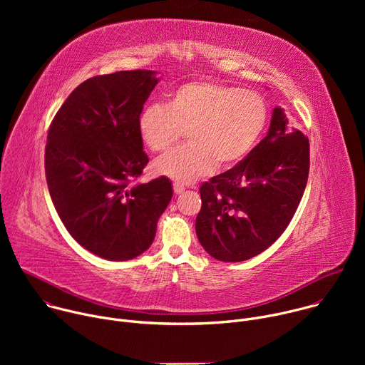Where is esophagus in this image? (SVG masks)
<instances>
[{
	"instance_id": "1",
	"label": "esophagus",
	"mask_w": 365,
	"mask_h": 365,
	"mask_svg": "<svg viewBox=\"0 0 365 365\" xmlns=\"http://www.w3.org/2000/svg\"><path fill=\"white\" fill-rule=\"evenodd\" d=\"M185 189H186V187H185V185H182V183H179V182H175V183H173V190H175L176 195L183 193Z\"/></svg>"
}]
</instances>
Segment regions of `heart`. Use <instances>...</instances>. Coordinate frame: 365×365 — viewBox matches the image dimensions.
I'll return each mask as SVG.
<instances>
[{
  "label": "heart",
  "instance_id": "b5f03b06",
  "mask_svg": "<svg viewBox=\"0 0 365 365\" xmlns=\"http://www.w3.org/2000/svg\"><path fill=\"white\" fill-rule=\"evenodd\" d=\"M267 123L262 95L235 86L193 81L180 85L168 106L151 103L138 118V131L151 151H165L187 131L189 144L154 162L155 173L190 183L214 168L238 163L254 147Z\"/></svg>",
  "mask_w": 365,
  "mask_h": 365
}]
</instances>
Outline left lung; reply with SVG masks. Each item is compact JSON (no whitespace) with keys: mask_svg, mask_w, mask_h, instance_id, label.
I'll return each mask as SVG.
<instances>
[{"mask_svg":"<svg viewBox=\"0 0 365 365\" xmlns=\"http://www.w3.org/2000/svg\"><path fill=\"white\" fill-rule=\"evenodd\" d=\"M307 176L309 140L276 107L267 135L247 158L200 186V245L228 263L263 252L290 224Z\"/></svg>","mask_w":365,"mask_h":365,"instance_id":"1","label":"left lung"}]
</instances>
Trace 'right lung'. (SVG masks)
Masks as SVG:
<instances>
[{"mask_svg":"<svg viewBox=\"0 0 365 365\" xmlns=\"http://www.w3.org/2000/svg\"><path fill=\"white\" fill-rule=\"evenodd\" d=\"M158 82L154 71L89 78L48 128L50 197L73 240L110 262L135 258L151 245L173 196L165 176L131 186L148 163L138 118Z\"/></svg>","mask_w":365,"mask_h":365,"instance_id":"1","label":"right lung"}]
</instances>
